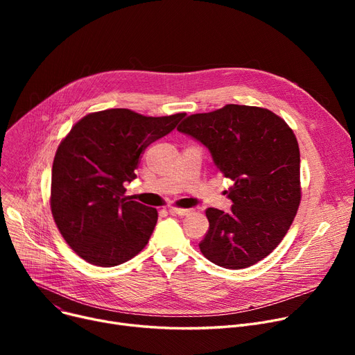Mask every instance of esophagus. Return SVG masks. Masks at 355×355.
Masks as SVG:
<instances>
[{
    "label": "esophagus",
    "mask_w": 355,
    "mask_h": 355,
    "mask_svg": "<svg viewBox=\"0 0 355 355\" xmlns=\"http://www.w3.org/2000/svg\"><path fill=\"white\" fill-rule=\"evenodd\" d=\"M168 211H170V214H173V216H181V217L191 214V210H190V209H178V207H171V209L168 210Z\"/></svg>",
    "instance_id": "34e87169"
}]
</instances>
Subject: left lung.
Listing matches in <instances>:
<instances>
[{
    "label": "left lung",
    "instance_id": "1",
    "mask_svg": "<svg viewBox=\"0 0 355 355\" xmlns=\"http://www.w3.org/2000/svg\"><path fill=\"white\" fill-rule=\"evenodd\" d=\"M209 148L218 171L233 181L229 213L207 209L210 227L200 250L226 269L265 259L288 233L301 202V157L289 125L272 110L226 105L185 118L177 128Z\"/></svg>",
    "mask_w": 355,
    "mask_h": 355
}]
</instances>
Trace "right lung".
<instances>
[{
  "mask_svg": "<svg viewBox=\"0 0 355 355\" xmlns=\"http://www.w3.org/2000/svg\"><path fill=\"white\" fill-rule=\"evenodd\" d=\"M184 116L106 109L83 116L60 142L51 170V214L66 243L86 262L118 266L146 246L157 209L125 196V182L137 178L145 148Z\"/></svg>",
  "mask_w": 355,
  "mask_h": 355,
  "instance_id": "obj_1",
  "label": "right lung"
}]
</instances>
